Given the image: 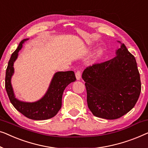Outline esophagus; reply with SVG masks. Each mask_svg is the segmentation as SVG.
Masks as SVG:
<instances>
[{
	"instance_id": "34e87169",
	"label": "esophagus",
	"mask_w": 148,
	"mask_h": 148,
	"mask_svg": "<svg viewBox=\"0 0 148 148\" xmlns=\"http://www.w3.org/2000/svg\"><path fill=\"white\" fill-rule=\"evenodd\" d=\"M75 75H76V80H80V79L81 78V72L80 71H79V70H78L76 72V74H75Z\"/></svg>"
}]
</instances>
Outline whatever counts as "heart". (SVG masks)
<instances>
[{
  "label": "heart",
  "instance_id": "obj_1",
  "mask_svg": "<svg viewBox=\"0 0 148 148\" xmlns=\"http://www.w3.org/2000/svg\"><path fill=\"white\" fill-rule=\"evenodd\" d=\"M103 52H104V49L101 47H100L98 49H96L94 53H93V56H92L93 60H95H95L99 59V58L101 57L102 55H103Z\"/></svg>",
  "mask_w": 148,
  "mask_h": 148
}]
</instances>
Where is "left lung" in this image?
I'll use <instances>...</instances> for the list:
<instances>
[{
	"label": "left lung",
	"instance_id": "8db88e82",
	"mask_svg": "<svg viewBox=\"0 0 148 148\" xmlns=\"http://www.w3.org/2000/svg\"><path fill=\"white\" fill-rule=\"evenodd\" d=\"M116 56L103 63L93 64L84 70L87 103L97 117L116 119L134 107L141 92L140 76L136 58L124 43Z\"/></svg>",
	"mask_w": 148,
	"mask_h": 148
}]
</instances>
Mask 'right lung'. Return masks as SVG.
Returning a JSON list of instances; mask_svg holds the SVG:
<instances>
[{"instance_id":"1","label":"right lung","mask_w":148,"mask_h":148,"mask_svg":"<svg viewBox=\"0 0 148 148\" xmlns=\"http://www.w3.org/2000/svg\"><path fill=\"white\" fill-rule=\"evenodd\" d=\"M28 39H24L21 41L17 48L12 53L6 70L5 88L12 105L26 117L33 120L49 119L53 117L61 109L62 95L66 86L76 79L73 71L58 72L54 74L47 92L38 101L29 103L16 99L11 84V78L14 74L13 65L23 44Z\"/></svg>"}]
</instances>
